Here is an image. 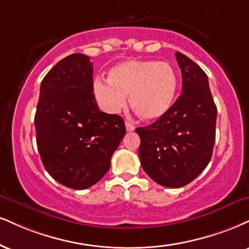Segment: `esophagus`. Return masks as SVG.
Listing matches in <instances>:
<instances>
[{
  "label": "esophagus",
  "instance_id": "esophagus-1",
  "mask_svg": "<svg viewBox=\"0 0 249 249\" xmlns=\"http://www.w3.org/2000/svg\"><path fill=\"white\" fill-rule=\"evenodd\" d=\"M125 127H126V131H128V132H131V131H134V125L131 124L130 122H125Z\"/></svg>",
  "mask_w": 249,
  "mask_h": 249
}]
</instances>
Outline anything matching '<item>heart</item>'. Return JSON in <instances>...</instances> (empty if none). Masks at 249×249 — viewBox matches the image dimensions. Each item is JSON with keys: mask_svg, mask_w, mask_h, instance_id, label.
Here are the masks:
<instances>
[{"mask_svg": "<svg viewBox=\"0 0 249 249\" xmlns=\"http://www.w3.org/2000/svg\"><path fill=\"white\" fill-rule=\"evenodd\" d=\"M94 95L98 106L107 113H117L130 106L143 121L162 118L175 101L178 75L168 62L154 60H127L113 66L109 80L96 77Z\"/></svg>", "mask_w": 249, "mask_h": 249, "instance_id": "1", "label": "heart"}]
</instances>
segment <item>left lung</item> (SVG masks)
I'll return each mask as SVG.
<instances>
[{
	"label": "left lung",
	"instance_id": "obj_1",
	"mask_svg": "<svg viewBox=\"0 0 249 249\" xmlns=\"http://www.w3.org/2000/svg\"><path fill=\"white\" fill-rule=\"evenodd\" d=\"M182 73V94L162 118L136 128L142 169L158 184L181 188L210 162L215 139L217 107L204 71L175 53Z\"/></svg>",
	"mask_w": 249,
	"mask_h": 249
}]
</instances>
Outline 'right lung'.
Here are the masks:
<instances>
[{"instance_id": "1", "label": "right lung", "mask_w": 249, "mask_h": 249, "mask_svg": "<svg viewBox=\"0 0 249 249\" xmlns=\"http://www.w3.org/2000/svg\"><path fill=\"white\" fill-rule=\"evenodd\" d=\"M92 86L90 58L82 53L66 56L41 81L35 116L45 169L75 190L87 189L106 175L126 132L121 116L98 109Z\"/></svg>"}]
</instances>
